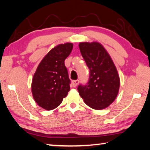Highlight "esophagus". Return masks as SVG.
<instances>
[{"label":"esophagus","instance_id":"obj_1","mask_svg":"<svg viewBox=\"0 0 150 150\" xmlns=\"http://www.w3.org/2000/svg\"><path fill=\"white\" fill-rule=\"evenodd\" d=\"M79 80H75V81H72V85L74 87H77V85L79 84Z\"/></svg>","mask_w":150,"mask_h":150}]
</instances>
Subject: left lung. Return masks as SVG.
Listing matches in <instances>:
<instances>
[{
  "label": "left lung",
  "instance_id": "left-lung-1",
  "mask_svg": "<svg viewBox=\"0 0 150 150\" xmlns=\"http://www.w3.org/2000/svg\"><path fill=\"white\" fill-rule=\"evenodd\" d=\"M81 55L90 69L87 85H79L78 91L86 105L102 110L116 99L120 77L112 59L103 45L97 42H80Z\"/></svg>",
  "mask_w": 150,
  "mask_h": 150
}]
</instances>
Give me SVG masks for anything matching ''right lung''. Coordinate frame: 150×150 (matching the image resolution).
I'll return each instance as SVG.
<instances>
[{
	"label": "right lung",
	"instance_id": "add662e5",
	"mask_svg": "<svg viewBox=\"0 0 150 150\" xmlns=\"http://www.w3.org/2000/svg\"><path fill=\"white\" fill-rule=\"evenodd\" d=\"M73 47L72 43L52 48L39 63L32 81V93L37 105L47 110L56 108L70 90V80L65 59Z\"/></svg>",
	"mask_w": 150,
	"mask_h": 150
}]
</instances>
